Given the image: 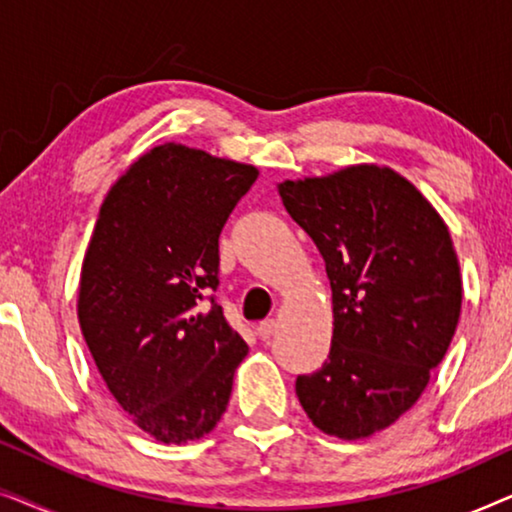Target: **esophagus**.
I'll list each match as a JSON object with an SVG mask.
<instances>
[{"instance_id": "esophagus-1", "label": "esophagus", "mask_w": 512, "mask_h": 512, "mask_svg": "<svg viewBox=\"0 0 512 512\" xmlns=\"http://www.w3.org/2000/svg\"><path fill=\"white\" fill-rule=\"evenodd\" d=\"M275 331H277V321H275V319H265V321H261V324H258V328H256L258 338H261V340H270L272 335H275Z\"/></svg>"}]
</instances>
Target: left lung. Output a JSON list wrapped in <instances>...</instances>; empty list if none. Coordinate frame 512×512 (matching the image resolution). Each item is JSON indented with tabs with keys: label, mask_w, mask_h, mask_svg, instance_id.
<instances>
[{
	"label": "left lung",
	"mask_w": 512,
	"mask_h": 512,
	"mask_svg": "<svg viewBox=\"0 0 512 512\" xmlns=\"http://www.w3.org/2000/svg\"><path fill=\"white\" fill-rule=\"evenodd\" d=\"M333 289V342L298 401L328 436L368 438L408 412L443 361L461 312L450 230L389 167L356 165L279 184Z\"/></svg>",
	"instance_id": "left-lung-1"
}]
</instances>
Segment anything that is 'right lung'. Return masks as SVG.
<instances>
[{
	"mask_svg": "<svg viewBox=\"0 0 512 512\" xmlns=\"http://www.w3.org/2000/svg\"><path fill=\"white\" fill-rule=\"evenodd\" d=\"M251 165L163 144L102 202L83 258L79 324L111 396L160 443L209 433L249 347L223 317L219 235Z\"/></svg>",
	"mask_w": 512,
	"mask_h": 512,
	"instance_id": "right-lung-1",
	"label": "right lung"
}]
</instances>
